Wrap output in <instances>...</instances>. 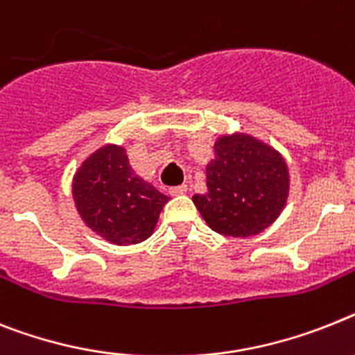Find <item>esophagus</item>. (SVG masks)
I'll return each mask as SVG.
<instances>
[{"label": "esophagus", "instance_id": "obj_1", "mask_svg": "<svg viewBox=\"0 0 355 355\" xmlns=\"http://www.w3.org/2000/svg\"><path fill=\"white\" fill-rule=\"evenodd\" d=\"M186 191H187V186H186V184H182V186L171 187V189H169V195L178 196V195H184V193H186Z\"/></svg>", "mask_w": 355, "mask_h": 355}]
</instances>
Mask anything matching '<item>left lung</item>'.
Here are the masks:
<instances>
[{
	"label": "left lung",
	"instance_id": "obj_1",
	"mask_svg": "<svg viewBox=\"0 0 355 355\" xmlns=\"http://www.w3.org/2000/svg\"><path fill=\"white\" fill-rule=\"evenodd\" d=\"M207 193L196 209L225 236L260 234L278 218L288 196V168L278 151L245 133L220 137L205 168Z\"/></svg>",
	"mask_w": 355,
	"mask_h": 355
}]
</instances>
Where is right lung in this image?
I'll return each mask as SVG.
<instances>
[{
	"instance_id": "1",
	"label": "right lung",
	"mask_w": 355,
	"mask_h": 355,
	"mask_svg": "<svg viewBox=\"0 0 355 355\" xmlns=\"http://www.w3.org/2000/svg\"><path fill=\"white\" fill-rule=\"evenodd\" d=\"M71 195L86 225L115 245L150 238L169 200L133 171L126 150L113 144L103 146L83 162Z\"/></svg>"
}]
</instances>
